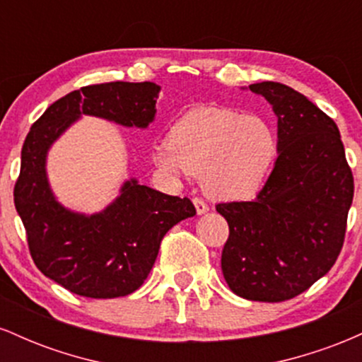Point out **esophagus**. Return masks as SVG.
Masks as SVG:
<instances>
[{
  "instance_id": "obj_1",
  "label": "esophagus",
  "mask_w": 362,
  "mask_h": 362,
  "mask_svg": "<svg viewBox=\"0 0 362 362\" xmlns=\"http://www.w3.org/2000/svg\"><path fill=\"white\" fill-rule=\"evenodd\" d=\"M194 206H195V209H197V214H204V213H207V211H209V206H207V202L201 197L194 199Z\"/></svg>"
}]
</instances>
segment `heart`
Returning a JSON list of instances; mask_svg holds the SVG:
<instances>
[{
	"label": "heart",
	"mask_w": 362,
	"mask_h": 362,
	"mask_svg": "<svg viewBox=\"0 0 362 362\" xmlns=\"http://www.w3.org/2000/svg\"><path fill=\"white\" fill-rule=\"evenodd\" d=\"M279 155L274 127L259 115L223 107H197L158 141L153 160L173 175H202L209 195L248 201L260 192Z\"/></svg>",
	"instance_id": "heart-1"
}]
</instances>
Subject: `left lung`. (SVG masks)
Instances as JSON below:
<instances>
[{
  "label": "left lung",
  "mask_w": 362,
  "mask_h": 362,
  "mask_svg": "<svg viewBox=\"0 0 362 362\" xmlns=\"http://www.w3.org/2000/svg\"><path fill=\"white\" fill-rule=\"evenodd\" d=\"M250 90L276 112L279 156L253 201L216 206L230 226L221 271L245 300L281 303L310 289L337 260L354 177L334 119L282 83Z\"/></svg>",
  "instance_id": "1"
}]
</instances>
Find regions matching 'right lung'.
<instances>
[{
    "label": "right lung",
    "mask_w": 362,
    "mask_h": 362,
    "mask_svg": "<svg viewBox=\"0 0 362 362\" xmlns=\"http://www.w3.org/2000/svg\"><path fill=\"white\" fill-rule=\"evenodd\" d=\"M156 83L110 81L88 85L59 98L35 120L22 148L15 207L27 233L32 260L45 277L95 300L127 296L141 288L163 236L195 214L190 199L126 182L100 214L81 216L56 202L45 177V153L81 114L146 127L155 117Z\"/></svg>",
    "instance_id": "add662e5"
}]
</instances>
